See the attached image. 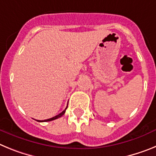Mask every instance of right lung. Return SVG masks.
I'll list each match as a JSON object with an SVG mask.
<instances>
[{
    "instance_id": "right-lung-1",
    "label": "right lung",
    "mask_w": 156,
    "mask_h": 156,
    "mask_svg": "<svg viewBox=\"0 0 156 156\" xmlns=\"http://www.w3.org/2000/svg\"><path fill=\"white\" fill-rule=\"evenodd\" d=\"M67 107H68V105H67ZM67 107H66V109L64 110V111H62L61 112V113L60 114H58V115H55V116H54V117H52V118H51V119H45V120H38L39 121V122H48V121H51V120H54V119H58V118H60V117L61 116H62L63 115H64L65 114V112H66V108H67Z\"/></svg>"
}]
</instances>
